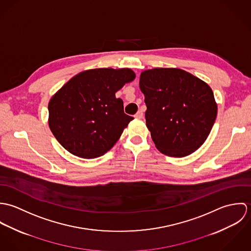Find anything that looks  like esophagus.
<instances>
[{
    "mask_svg": "<svg viewBox=\"0 0 251 251\" xmlns=\"http://www.w3.org/2000/svg\"><path fill=\"white\" fill-rule=\"evenodd\" d=\"M136 119H142L143 118V111L142 110H138V112L135 114L134 116Z\"/></svg>",
    "mask_w": 251,
    "mask_h": 251,
    "instance_id": "esophagus-1",
    "label": "esophagus"
}]
</instances>
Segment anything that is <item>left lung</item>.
I'll return each instance as SVG.
<instances>
[{"label":"left lung","mask_w":251,"mask_h":251,"mask_svg":"<svg viewBox=\"0 0 251 251\" xmlns=\"http://www.w3.org/2000/svg\"><path fill=\"white\" fill-rule=\"evenodd\" d=\"M139 87L147 105L146 125L160 152L183 157L204 144L217 114L206 82L179 69L157 68L141 73Z\"/></svg>","instance_id":"1"}]
</instances>
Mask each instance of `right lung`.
Returning a JSON list of instances; mask_svg holds the SVG:
<instances>
[{
	"label": "right lung",
	"mask_w": 251,
	"mask_h": 251,
	"mask_svg": "<svg viewBox=\"0 0 251 251\" xmlns=\"http://www.w3.org/2000/svg\"><path fill=\"white\" fill-rule=\"evenodd\" d=\"M134 79L130 69H94L73 76L48 103V125L58 142L82 158L107 152L133 120L115 94Z\"/></svg>",
	"instance_id": "right-lung-1"
}]
</instances>
